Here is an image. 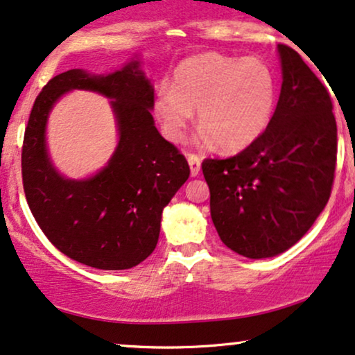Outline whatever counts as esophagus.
I'll return each mask as SVG.
<instances>
[{
	"label": "esophagus",
	"instance_id": "34e87169",
	"mask_svg": "<svg viewBox=\"0 0 355 355\" xmlns=\"http://www.w3.org/2000/svg\"><path fill=\"white\" fill-rule=\"evenodd\" d=\"M188 165H190L191 177H198L200 170H201V159H200V157L195 155V154L188 155Z\"/></svg>",
	"mask_w": 355,
	"mask_h": 355
}]
</instances>
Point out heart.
Returning a JSON list of instances; mask_svg holds the SVG:
<instances>
[{"label":"heart","mask_w":355,"mask_h":355,"mask_svg":"<svg viewBox=\"0 0 355 355\" xmlns=\"http://www.w3.org/2000/svg\"><path fill=\"white\" fill-rule=\"evenodd\" d=\"M277 105L273 70L259 58L203 53L183 60L173 83L155 89L154 113L170 141H180L198 111L200 139L224 152L254 146L270 125Z\"/></svg>","instance_id":"obj_1"}]
</instances>
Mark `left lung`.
Here are the masks:
<instances>
[{"mask_svg":"<svg viewBox=\"0 0 355 355\" xmlns=\"http://www.w3.org/2000/svg\"><path fill=\"white\" fill-rule=\"evenodd\" d=\"M282 89L263 136L230 159H206L211 219L248 259L285 252L329 200L338 154L331 96L297 51L278 44Z\"/></svg>","mask_w":355,"mask_h":355,"instance_id":"1","label":"left lung"}]
</instances>
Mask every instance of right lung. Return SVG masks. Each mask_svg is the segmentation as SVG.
Segmentation results:
<instances>
[{"label":"right lung","instance_id":"obj_1","mask_svg":"<svg viewBox=\"0 0 355 355\" xmlns=\"http://www.w3.org/2000/svg\"><path fill=\"white\" fill-rule=\"evenodd\" d=\"M73 89L112 100L120 137L105 167L78 181L53 167L45 137L53 105ZM152 110L154 87L137 57L105 75L64 71L35 98L22 144V185L39 227L67 257L101 270H125L154 252L162 211L188 180L190 167L157 131Z\"/></svg>","mask_w":355,"mask_h":355}]
</instances>
